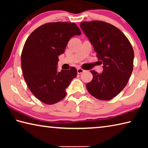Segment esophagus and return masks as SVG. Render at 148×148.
Here are the masks:
<instances>
[{
    "label": "esophagus",
    "instance_id": "34e87169",
    "mask_svg": "<svg viewBox=\"0 0 148 148\" xmlns=\"http://www.w3.org/2000/svg\"><path fill=\"white\" fill-rule=\"evenodd\" d=\"M77 74H80L83 73V72H84V71L83 69H80V68H78V69H77Z\"/></svg>",
    "mask_w": 148,
    "mask_h": 148
}]
</instances>
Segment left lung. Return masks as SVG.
Returning <instances> with one entry per match:
<instances>
[{
    "mask_svg": "<svg viewBox=\"0 0 148 148\" xmlns=\"http://www.w3.org/2000/svg\"><path fill=\"white\" fill-rule=\"evenodd\" d=\"M79 26L103 65L101 74L91 71L93 78L86 85L87 89L95 98L109 101L124 89L131 77L133 49L125 35L111 24L92 21L82 22Z\"/></svg>",
    "mask_w": 148,
    "mask_h": 148,
    "instance_id": "obj_1",
    "label": "left lung"
}]
</instances>
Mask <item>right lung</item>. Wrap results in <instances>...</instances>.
<instances>
[{"instance_id":"right-lung-1","label":"right lung","mask_w":148,"mask_h":148,"mask_svg":"<svg viewBox=\"0 0 148 148\" xmlns=\"http://www.w3.org/2000/svg\"><path fill=\"white\" fill-rule=\"evenodd\" d=\"M81 34L74 23H49L39 27L27 39L21 57L24 79L36 98L47 104L61 101L77 70L57 71L59 56L72 36Z\"/></svg>"}]
</instances>
